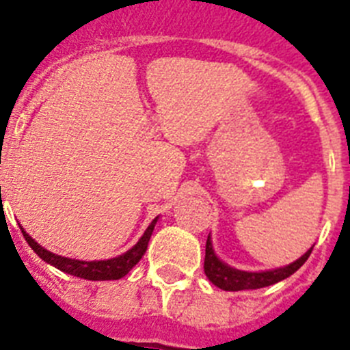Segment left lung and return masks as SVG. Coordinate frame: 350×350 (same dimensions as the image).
I'll return each instance as SVG.
<instances>
[{
	"mask_svg": "<svg viewBox=\"0 0 350 350\" xmlns=\"http://www.w3.org/2000/svg\"><path fill=\"white\" fill-rule=\"evenodd\" d=\"M312 247L305 252L301 258L293 261L291 265L280 267L274 271H263V272H247V271H238L232 269L227 263L219 260L216 252L213 249V241L211 236L207 238V245H205V276L216 285V287L224 288V291H249V288H261L274 285V283L282 282L285 278L298 271L299 267L304 265L305 261L309 260Z\"/></svg>",
	"mask_w": 350,
	"mask_h": 350,
	"instance_id": "1",
	"label": "left lung"
}]
</instances>
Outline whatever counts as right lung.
Segmentation results:
<instances>
[{"label": "right lung", "mask_w": 350, "mask_h": 350, "mask_svg": "<svg viewBox=\"0 0 350 350\" xmlns=\"http://www.w3.org/2000/svg\"><path fill=\"white\" fill-rule=\"evenodd\" d=\"M156 221H158V218L152 219V224L148 225L147 230H145L142 238H139V241H137L132 249L126 250L125 254L101 261H81L72 260V258H63V256H57L54 254V252H51V250H46L45 247H41L40 243H36L34 239L25 232L23 227H21V232H23L27 243L30 245V249L34 250L41 260L46 261V263H51L52 267H56V269L63 271L65 274H72V276L83 278V280L103 282V280H120V278H123L125 274H129V271H131L132 267L142 260V256L145 254V250H147L148 239L152 236Z\"/></svg>", "instance_id": "right-lung-1"}]
</instances>
